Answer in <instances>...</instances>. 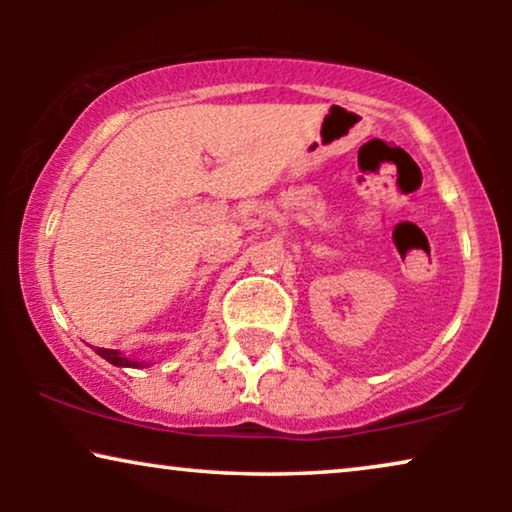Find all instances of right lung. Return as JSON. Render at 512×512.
<instances>
[{"label": "right lung", "instance_id": "right-lung-1", "mask_svg": "<svg viewBox=\"0 0 512 512\" xmlns=\"http://www.w3.org/2000/svg\"><path fill=\"white\" fill-rule=\"evenodd\" d=\"M95 352L102 356V359H107L109 363H114V366H121V368H137V366H142V361H130V359H125V356H121L116 352V349H104V347H95Z\"/></svg>", "mask_w": 512, "mask_h": 512}]
</instances>
